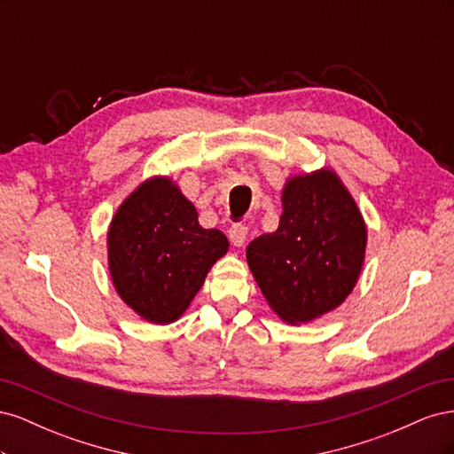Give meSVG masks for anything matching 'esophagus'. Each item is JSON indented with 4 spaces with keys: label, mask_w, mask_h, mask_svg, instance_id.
<instances>
[{
    "label": "esophagus",
    "mask_w": 454,
    "mask_h": 454,
    "mask_svg": "<svg viewBox=\"0 0 454 454\" xmlns=\"http://www.w3.org/2000/svg\"><path fill=\"white\" fill-rule=\"evenodd\" d=\"M246 237H248V229H246L244 225H232L229 229V240H231L232 246H237V248L244 246Z\"/></svg>",
    "instance_id": "esophagus-1"
}]
</instances>
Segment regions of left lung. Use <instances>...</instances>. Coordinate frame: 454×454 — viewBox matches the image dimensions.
<instances>
[{
  "label": "left lung",
  "mask_w": 454,
  "mask_h": 454,
  "mask_svg": "<svg viewBox=\"0 0 454 454\" xmlns=\"http://www.w3.org/2000/svg\"><path fill=\"white\" fill-rule=\"evenodd\" d=\"M278 229L248 244L246 259L269 307L287 324H307L342 305L365 259L367 227L332 168L292 176Z\"/></svg>",
  "instance_id": "8db88e82"
}]
</instances>
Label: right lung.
<instances>
[{
	"instance_id": "right-lung-1",
	"label": "right lung",
	"mask_w": 454,
	"mask_h": 454,
	"mask_svg": "<svg viewBox=\"0 0 454 454\" xmlns=\"http://www.w3.org/2000/svg\"><path fill=\"white\" fill-rule=\"evenodd\" d=\"M229 250L222 231L199 225L193 202L168 176H153L121 202L107 229L115 292L153 324H172Z\"/></svg>"
}]
</instances>
